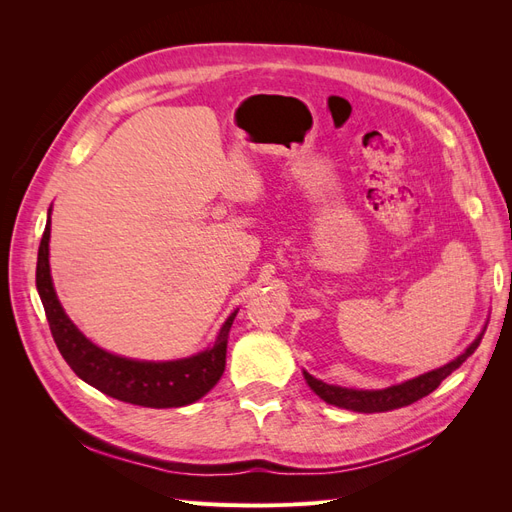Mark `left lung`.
I'll list each match as a JSON object with an SVG mask.
<instances>
[{
    "label": "left lung",
    "mask_w": 512,
    "mask_h": 512,
    "mask_svg": "<svg viewBox=\"0 0 512 512\" xmlns=\"http://www.w3.org/2000/svg\"><path fill=\"white\" fill-rule=\"evenodd\" d=\"M485 335V329L483 333H480L474 342L466 348V352H461L455 361L446 363L444 367L440 369H433V371H427V374L418 376V378H412L408 382H401V384H395V386H389V389H380V391H359V389H344V386H335V384H327L322 382L314 376H309L307 371H303V376L309 384V389H312L320 399L327 401V404L331 406H337V408H346V410H352V412H365V414H371V412H389V410H397V408H404V406H410L414 404V401H418L421 397L429 395L431 391H436L440 382L451 376L453 371L468 359V356L478 348L480 339H483Z\"/></svg>",
    "instance_id": "left-lung-1"
}]
</instances>
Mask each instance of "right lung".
<instances>
[{
  "mask_svg": "<svg viewBox=\"0 0 512 512\" xmlns=\"http://www.w3.org/2000/svg\"><path fill=\"white\" fill-rule=\"evenodd\" d=\"M51 209L38 250L36 288L55 344L72 371L98 391L143 408H181L207 395L224 374L228 333L237 312L222 324L215 344L179 361H134L91 344L61 307L49 267Z\"/></svg>",
  "mask_w": 512,
  "mask_h": 512,
  "instance_id": "right-lung-1",
  "label": "right lung"
}]
</instances>
